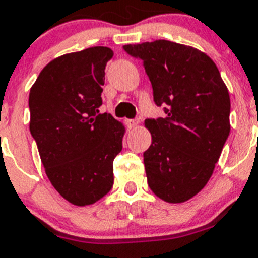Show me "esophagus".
Segmentation results:
<instances>
[{
	"instance_id": "1",
	"label": "esophagus",
	"mask_w": 258,
	"mask_h": 258,
	"mask_svg": "<svg viewBox=\"0 0 258 258\" xmlns=\"http://www.w3.org/2000/svg\"><path fill=\"white\" fill-rule=\"evenodd\" d=\"M126 123H127V127L131 130L135 128V127H138V124H139V122L136 119H127Z\"/></svg>"
}]
</instances>
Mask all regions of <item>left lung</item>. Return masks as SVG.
<instances>
[{
    "instance_id": "obj_1",
    "label": "left lung",
    "mask_w": 258,
    "mask_h": 258,
    "mask_svg": "<svg viewBox=\"0 0 258 258\" xmlns=\"http://www.w3.org/2000/svg\"><path fill=\"white\" fill-rule=\"evenodd\" d=\"M140 58L165 118L145 119L152 144L144 152L148 185L179 204L209 182L230 134V95L216 63L204 51L167 40L124 45Z\"/></svg>"
}]
</instances>
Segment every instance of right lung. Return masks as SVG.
<instances>
[{
  "label": "right lung",
  "instance_id": "obj_1",
  "mask_svg": "<svg viewBox=\"0 0 258 258\" xmlns=\"http://www.w3.org/2000/svg\"><path fill=\"white\" fill-rule=\"evenodd\" d=\"M93 46L54 58L30 92V131L51 185L76 207L98 201L114 183L113 161L126 128L100 114L105 66L113 57Z\"/></svg>",
  "mask_w": 258,
  "mask_h": 258
}]
</instances>
